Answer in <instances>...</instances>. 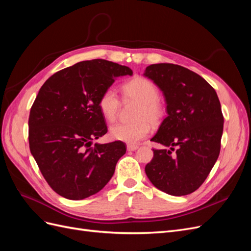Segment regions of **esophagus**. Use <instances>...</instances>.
<instances>
[{
  "mask_svg": "<svg viewBox=\"0 0 251 251\" xmlns=\"http://www.w3.org/2000/svg\"><path fill=\"white\" fill-rule=\"evenodd\" d=\"M138 149V146H135V144H127L126 146V150L128 151H136Z\"/></svg>",
  "mask_w": 251,
  "mask_h": 251,
  "instance_id": "1",
  "label": "esophagus"
}]
</instances>
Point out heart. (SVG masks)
<instances>
[{
    "label": "heart",
    "mask_w": 251,
    "mask_h": 251,
    "mask_svg": "<svg viewBox=\"0 0 251 251\" xmlns=\"http://www.w3.org/2000/svg\"><path fill=\"white\" fill-rule=\"evenodd\" d=\"M126 100L139 103L136 109L133 124H116L110 128V137L114 140L135 144L146 138L151 131V126L160 123L164 109L159 102V91L154 82L143 77H135L126 82L124 87ZM98 107L104 119L112 123L116 119L120 107L116 91L109 88L103 91L98 100Z\"/></svg>",
    "instance_id": "obj_1"
}]
</instances>
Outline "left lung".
I'll list each match as a JSON object with an SVG mask.
<instances>
[{
    "instance_id": "8db88e82",
    "label": "left lung",
    "mask_w": 251,
    "mask_h": 251,
    "mask_svg": "<svg viewBox=\"0 0 251 251\" xmlns=\"http://www.w3.org/2000/svg\"><path fill=\"white\" fill-rule=\"evenodd\" d=\"M143 75L162 91L168 113L151 139L168 149L153 150L147 176L169 195L192 194L207 178L221 149L224 118L218 95L200 75L179 65H151Z\"/></svg>"
}]
</instances>
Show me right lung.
Returning <instances> with one entry per match:
<instances>
[{
	"label": "right lung",
	"instance_id": "obj_1",
	"mask_svg": "<svg viewBox=\"0 0 251 251\" xmlns=\"http://www.w3.org/2000/svg\"><path fill=\"white\" fill-rule=\"evenodd\" d=\"M133 71L105 59L85 60L49 77L29 115V147L44 178L64 198L81 200L105 186L126 154L124 142L95 143L108 132L98 107L103 91Z\"/></svg>",
	"mask_w": 251,
	"mask_h": 251
}]
</instances>
